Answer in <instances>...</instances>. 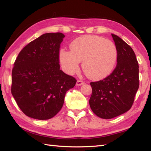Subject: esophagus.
Here are the masks:
<instances>
[{"mask_svg":"<svg viewBox=\"0 0 151 151\" xmlns=\"http://www.w3.org/2000/svg\"><path fill=\"white\" fill-rule=\"evenodd\" d=\"M84 81H81V80H78L77 82H76V86H81L84 84Z\"/></svg>","mask_w":151,"mask_h":151,"instance_id":"esophagus-1","label":"esophagus"}]
</instances>
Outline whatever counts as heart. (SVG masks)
Wrapping results in <instances>:
<instances>
[{"instance_id": "heart-1", "label": "heart", "mask_w": 151, "mask_h": 151, "mask_svg": "<svg viewBox=\"0 0 151 151\" xmlns=\"http://www.w3.org/2000/svg\"><path fill=\"white\" fill-rule=\"evenodd\" d=\"M70 51L62 49L60 61L65 71H78L80 62L86 75L92 79H101L110 75L117 59L115 45L109 40L96 36L76 38L70 45Z\"/></svg>"}]
</instances>
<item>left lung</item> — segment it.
<instances>
[{"label":"left lung","instance_id":"1","mask_svg":"<svg viewBox=\"0 0 151 151\" xmlns=\"http://www.w3.org/2000/svg\"><path fill=\"white\" fill-rule=\"evenodd\" d=\"M111 36L117 50L116 67L103 80L90 82L89 106L97 116L106 119L130 110L139 85V65L134 50L119 36Z\"/></svg>","mask_w":151,"mask_h":151}]
</instances>
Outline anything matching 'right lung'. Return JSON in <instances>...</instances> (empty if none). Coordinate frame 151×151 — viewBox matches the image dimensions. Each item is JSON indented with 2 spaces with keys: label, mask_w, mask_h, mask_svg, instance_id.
Listing matches in <instances>:
<instances>
[{
  "label": "right lung",
  "mask_w": 151,
  "mask_h": 151,
  "mask_svg": "<svg viewBox=\"0 0 151 151\" xmlns=\"http://www.w3.org/2000/svg\"><path fill=\"white\" fill-rule=\"evenodd\" d=\"M65 35L44 34L22 49L12 73V94L28 117L49 119L62 109L76 80L60 70V48Z\"/></svg>",
  "instance_id": "add662e5"
}]
</instances>
